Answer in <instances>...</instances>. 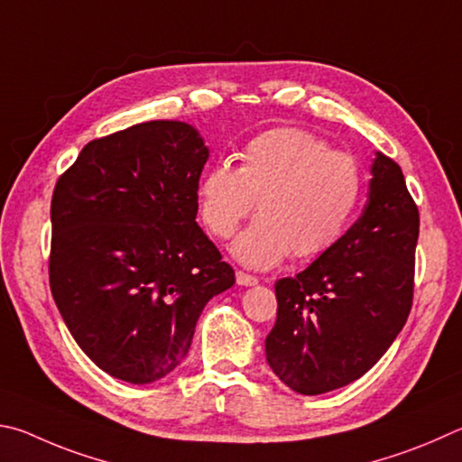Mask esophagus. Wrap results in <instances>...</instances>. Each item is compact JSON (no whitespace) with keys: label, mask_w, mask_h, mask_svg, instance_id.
Returning <instances> with one entry per match:
<instances>
[{"label":"esophagus","mask_w":462,"mask_h":462,"mask_svg":"<svg viewBox=\"0 0 462 462\" xmlns=\"http://www.w3.org/2000/svg\"><path fill=\"white\" fill-rule=\"evenodd\" d=\"M236 280L239 286H257V282H260L255 276H249V273H245V272H237Z\"/></svg>","instance_id":"34e87169"}]
</instances>
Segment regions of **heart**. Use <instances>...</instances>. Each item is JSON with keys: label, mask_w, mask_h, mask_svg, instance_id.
Here are the masks:
<instances>
[{"label": "heart", "mask_w": 462, "mask_h": 462, "mask_svg": "<svg viewBox=\"0 0 462 462\" xmlns=\"http://www.w3.org/2000/svg\"><path fill=\"white\" fill-rule=\"evenodd\" d=\"M363 174L357 160L300 129H272L239 153V168L221 162L197 186L202 223L231 237L252 213L260 217L231 244L239 263L268 270L314 257L335 244L357 208Z\"/></svg>", "instance_id": "heart-1"}]
</instances>
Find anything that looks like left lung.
<instances>
[{"mask_svg": "<svg viewBox=\"0 0 462 462\" xmlns=\"http://www.w3.org/2000/svg\"><path fill=\"white\" fill-rule=\"evenodd\" d=\"M418 231L402 168L375 152L361 217L304 272L276 282L265 357L290 390H338L383 357L411 309Z\"/></svg>", "mask_w": 462, "mask_h": 462, "instance_id": "left-lung-1", "label": "left lung"}]
</instances>
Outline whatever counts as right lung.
Masks as SVG:
<instances>
[{"mask_svg":"<svg viewBox=\"0 0 462 462\" xmlns=\"http://www.w3.org/2000/svg\"><path fill=\"white\" fill-rule=\"evenodd\" d=\"M208 148L184 121H145L88 142L54 186L51 290L97 367L158 382L189 355L210 298L236 272L197 225Z\"/></svg>","mask_w":462,"mask_h":462,"instance_id":"right-lung-1","label":"right lung"}]
</instances>
